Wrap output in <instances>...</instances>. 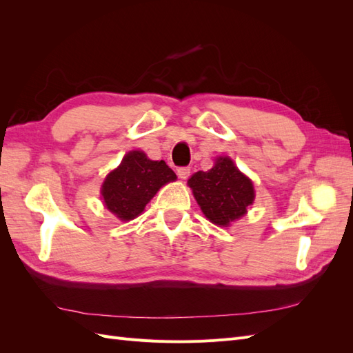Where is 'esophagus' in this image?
<instances>
[{
  "label": "esophagus",
  "mask_w": 353,
  "mask_h": 353,
  "mask_svg": "<svg viewBox=\"0 0 353 353\" xmlns=\"http://www.w3.org/2000/svg\"><path fill=\"white\" fill-rule=\"evenodd\" d=\"M190 172H191V169H190L188 166H181V168H178V170H176V174H178V176H179L181 179H187V178L190 176Z\"/></svg>",
  "instance_id": "obj_1"
}]
</instances>
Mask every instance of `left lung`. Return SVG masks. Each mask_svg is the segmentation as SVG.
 I'll list each match as a JSON object with an SVG mask.
<instances>
[{
  "label": "left lung",
  "instance_id": "obj_1",
  "mask_svg": "<svg viewBox=\"0 0 353 353\" xmlns=\"http://www.w3.org/2000/svg\"><path fill=\"white\" fill-rule=\"evenodd\" d=\"M188 185L206 218L221 227L241 218L254 199L252 181L228 157H219L208 172L199 170Z\"/></svg>",
  "mask_w": 353,
  "mask_h": 353
}]
</instances>
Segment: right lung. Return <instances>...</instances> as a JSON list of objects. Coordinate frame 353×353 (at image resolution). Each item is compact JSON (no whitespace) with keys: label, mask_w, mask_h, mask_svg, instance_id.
Wrapping results in <instances>:
<instances>
[{"label":"right lung","mask_w":353,"mask_h":353,"mask_svg":"<svg viewBox=\"0 0 353 353\" xmlns=\"http://www.w3.org/2000/svg\"><path fill=\"white\" fill-rule=\"evenodd\" d=\"M175 179V172L163 160H150L143 152H131L105 178L101 188L104 205L119 219L131 221L140 215L160 187Z\"/></svg>","instance_id":"add662e5"}]
</instances>
